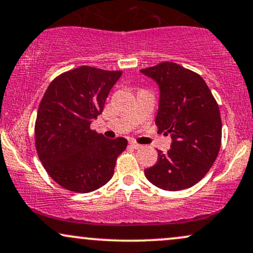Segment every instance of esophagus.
Returning <instances> with one entry per match:
<instances>
[{
    "label": "esophagus",
    "instance_id": "obj_1",
    "mask_svg": "<svg viewBox=\"0 0 253 253\" xmlns=\"http://www.w3.org/2000/svg\"><path fill=\"white\" fill-rule=\"evenodd\" d=\"M129 145L132 146L133 148H135V150H138V148L141 147V145H139L138 142H135V141H129Z\"/></svg>",
    "mask_w": 253,
    "mask_h": 253
}]
</instances>
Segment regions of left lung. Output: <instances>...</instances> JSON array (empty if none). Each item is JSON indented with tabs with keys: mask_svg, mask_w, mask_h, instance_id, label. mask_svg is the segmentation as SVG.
I'll return each mask as SVG.
<instances>
[{
	"mask_svg": "<svg viewBox=\"0 0 253 253\" xmlns=\"http://www.w3.org/2000/svg\"><path fill=\"white\" fill-rule=\"evenodd\" d=\"M159 87L158 132L172 139L171 150L158 151V161L145 169L157 187L180 191L196 185L213 165L221 145L218 103L199 74L173 62L141 69Z\"/></svg>",
	"mask_w": 253,
	"mask_h": 253,
	"instance_id": "8db88e82",
	"label": "left lung"
}]
</instances>
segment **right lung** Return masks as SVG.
<instances>
[{
  "mask_svg": "<svg viewBox=\"0 0 253 253\" xmlns=\"http://www.w3.org/2000/svg\"><path fill=\"white\" fill-rule=\"evenodd\" d=\"M121 74L81 66L61 74L45 90L36 118L35 146L44 169L63 188L88 193L113 176L127 140L105 138L90 124L102 113Z\"/></svg>",
  "mask_w": 253,
  "mask_h": 253,
  "instance_id": "obj_1",
  "label": "right lung"
}]
</instances>
